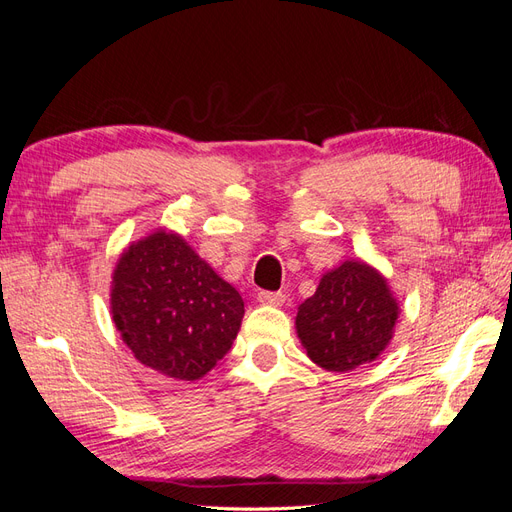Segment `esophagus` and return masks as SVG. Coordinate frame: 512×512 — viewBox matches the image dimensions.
Returning a JSON list of instances; mask_svg holds the SVG:
<instances>
[{
    "label": "esophagus",
    "instance_id": "34e87169",
    "mask_svg": "<svg viewBox=\"0 0 512 512\" xmlns=\"http://www.w3.org/2000/svg\"><path fill=\"white\" fill-rule=\"evenodd\" d=\"M258 301L265 305H282L286 301L284 292H269V290H260L258 292Z\"/></svg>",
    "mask_w": 512,
    "mask_h": 512
}]
</instances>
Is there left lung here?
<instances>
[{
  "label": "left lung",
  "mask_w": 512,
  "mask_h": 512,
  "mask_svg": "<svg viewBox=\"0 0 512 512\" xmlns=\"http://www.w3.org/2000/svg\"><path fill=\"white\" fill-rule=\"evenodd\" d=\"M399 307L384 277L359 260L322 275L301 303L297 333L307 356L329 371L371 363L389 346Z\"/></svg>",
  "instance_id": "left-lung-1"
}]
</instances>
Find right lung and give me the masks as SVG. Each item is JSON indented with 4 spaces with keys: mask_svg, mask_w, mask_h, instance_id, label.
I'll use <instances>...</instances> for the list:
<instances>
[{
    "mask_svg": "<svg viewBox=\"0 0 512 512\" xmlns=\"http://www.w3.org/2000/svg\"><path fill=\"white\" fill-rule=\"evenodd\" d=\"M111 309L136 359L177 380L211 371L235 342L245 314L241 294L166 230L123 252Z\"/></svg>",
    "mask_w": 512,
    "mask_h": 512,
    "instance_id": "right-lung-1",
    "label": "right lung"
}]
</instances>
